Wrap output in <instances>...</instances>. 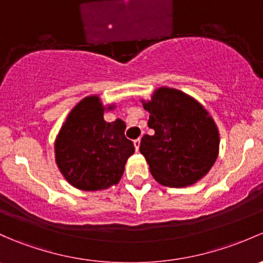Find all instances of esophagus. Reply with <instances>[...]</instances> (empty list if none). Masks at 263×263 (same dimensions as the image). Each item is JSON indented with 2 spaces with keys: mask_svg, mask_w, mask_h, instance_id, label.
Returning a JSON list of instances; mask_svg holds the SVG:
<instances>
[{
  "mask_svg": "<svg viewBox=\"0 0 263 263\" xmlns=\"http://www.w3.org/2000/svg\"><path fill=\"white\" fill-rule=\"evenodd\" d=\"M140 143H141V139H137V140L134 141V145H135V148H136V151H139Z\"/></svg>",
  "mask_w": 263,
  "mask_h": 263,
  "instance_id": "1",
  "label": "esophagus"
}]
</instances>
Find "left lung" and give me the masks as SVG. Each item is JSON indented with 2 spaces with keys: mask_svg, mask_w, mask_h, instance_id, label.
Here are the masks:
<instances>
[{
  "mask_svg": "<svg viewBox=\"0 0 263 263\" xmlns=\"http://www.w3.org/2000/svg\"><path fill=\"white\" fill-rule=\"evenodd\" d=\"M141 102L155 132L143 135L140 153L155 180L184 187L204 178L219 153V132L208 110L186 93L167 87Z\"/></svg>",
  "mask_w": 263,
  "mask_h": 263,
  "instance_id": "1",
  "label": "left lung"
}]
</instances>
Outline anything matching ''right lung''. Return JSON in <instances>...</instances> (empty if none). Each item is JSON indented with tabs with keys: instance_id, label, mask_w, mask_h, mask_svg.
Returning a JSON list of instances; mask_svg holds the SVG:
<instances>
[{
	"instance_id": "1",
	"label": "right lung",
	"mask_w": 263,
	"mask_h": 263,
	"mask_svg": "<svg viewBox=\"0 0 263 263\" xmlns=\"http://www.w3.org/2000/svg\"><path fill=\"white\" fill-rule=\"evenodd\" d=\"M104 109L98 96L85 97L70 110L55 140L60 173L69 184L85 192L118 184L127 159L135 153L134 142L124 136L126 123L120 118L106 122Z\"/></svg>"
}]
</instances>
